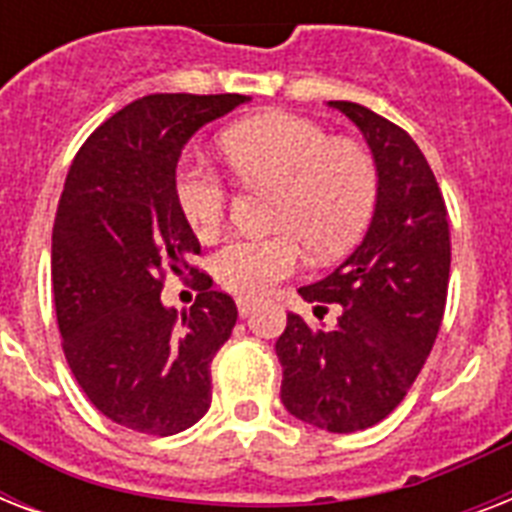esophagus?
I'll return each mask as SVG.
<instances>
[{"mask_svg": "<svg viewBox=\"0 0 512 512\" xmlns=\"http://www.w3.org/2000/svg\"><path fill=\"white\" fill-rule=\"evenodd\" d=\"M257 300H252V297H236V308H239V316H249V313L255 311L257 308Z\"/></svg>", "mask_w": 512, "mask_h": 512, "instance_id": "obj_1", "label": "esophagus"}]
</instances>
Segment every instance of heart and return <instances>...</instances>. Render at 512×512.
Instances as JSON below:
<instances>
[{
  "label": "heart",
  "mask_w": 512,
  "mask_h": 512,
  "mask_svg": "<svg viewBox=\"0 0 512 512\" xmlns=\"http://www.w3.org/2000/svg\"><path fill=\"white\" fill-rule=\"evenodd\" d=\"M241 183L276 191L265 239H231L212 255V276L239 297L268 295L300 268L303 244L332 260L364 233L377 204V162L358 140L332 138L321 124L292 114H263L228 127L220 138ZM175 199L199 239H212L231 209V188L204 159H185Z\"/></svg>",
  "instance_id": "1"
}]
</instances>
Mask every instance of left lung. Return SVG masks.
Returning a JSON list of instances; mask_svg holds the SVG:
<instances>
[{
	"mask_svg": "<svg viewBox=\"0 0 512 512\" xmlns=\"http://www.w3.org/2000/svg\"><path fill=\"white\" fill-rule=\"evenodd\" d=\"M364 132L380 188L364 241L311 287L316 316L340 305L332 329L297 313L276 340L289 414L329 433H356L385 420L417 380L446 308L452 241L436 175L409 135L369 108L332 100Z\"/></svg>",
	"mask_w": 512,
	"mask_h": 512,
	"instance_id": "obj_1",
	"label": "left lung"
}]
</instances>
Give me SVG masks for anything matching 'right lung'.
Wrapping results in <instances>:
<instances>
[{"label": "right lung", "instance_id": "obj_1", "mask_svg": "<svg viewBox=\"0 0 512 512\" xmlns=\"http://www.w3.org/2000/svg\"><path fill=\"white\" fill-rule=\"evenodd\" d=\"M247 95H146L79 148L52 228V295L63 353L95 409L116 425L172 436L212 404L209 364L236 324L231 295L191 265L199 239L175 199L193 132ZM167 272H191L197 303L161 305Z\"/></svg>", "mask_w": 512, "mask_h": 512}]
</instances>
